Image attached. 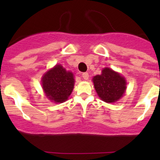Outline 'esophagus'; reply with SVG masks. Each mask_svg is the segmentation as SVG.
<instances>
[{
	"label": "esophagus",
	"instance_id": "34e87169",
	"mask_svg": "<svg viewBox=\"0 0 160 160\" xmlns=\"http://www.w3.org/2000/svg\"><path fill=\"white\" fill-rule=\"evenodd\" d=\"M82 77H83V78L84 80H88V78H89V74H88V72H83L82 74Z\"/></svg>",
	"mask_w": 160,
	"mask_h": 160
}]
</instances>
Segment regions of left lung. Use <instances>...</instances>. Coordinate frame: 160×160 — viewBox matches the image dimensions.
Listing matches in <instances>:
<instances>
[{"mask_svg":"<svg viewBox=\"0 0 160 160\" xmlns=\"http://www.w3.org/2000/svg\"><path fill=\"white\" fill-rule=\"evenodd\" d=\"M93 83L99 98L106 103L118 101L126 90L125 77L108 67L103 69L101 75L93 77Z\"/></svg>","mask_w":160,"mask_h":160,"instance_id":"left-lung-1","label":"left lung"}]
</instances>
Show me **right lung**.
<instances>
[{
  "mask_svg": "<svg viewBox=\"0 0 160 160\" xmlns=\"http://www.w3.org/2000/svg\"><path fill=\"white\" fill-rule=\"evenodd\" d=\"M73 74L59 64L46 72L42 78V87L46 96L55 103L68 100L74 88Z\"/></svg>",
  "mask_w": 160,
  "mask_h": 160,
  "instance_id": "obj_1",
  "label": "right lung"
}]
</instances>
